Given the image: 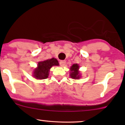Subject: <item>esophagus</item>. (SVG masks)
I'll return each instance as SVG.
<instances>
[{"instance_id":"obj_1","label":"esophagus","mask_w":125,"mask_h":125,"mask_svg":"<svg viewBox=\"0 0 125 125\" xmlns=\"http://www.w3.org/2000/svg\"><path fill=\"white\" fill-rule=\"evenodd\" d=\"M65 64H66V61L61 60L60 61V66H64Z\"/></svg>"}]
</instances>
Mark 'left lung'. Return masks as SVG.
Listing matches in <instances>:
<instances>
[{
    "label": "left lung",
    "mask_w": 125,
    "mask_h": 125,
    "mask_svg": "<svg viewBox=\"0 0 125 125\" xmlns=\"http://www.w3.org/2000/svg\"><path fill=\"white\" fill-rule=\"evenodd\" d=\"M78 69H79V66L77 64H73L71 68V78H73V79H78L80 78V75L79 74V71H78Z\"/></svg>",
    "instance_id": "left-lung-1"
}]
</instances>
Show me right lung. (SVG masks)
Masks as SVG:
<instances>
[{
	"instance_id": "obj_1",
	"label": "right lung",
	"mask_w": 125,
	"mask_h": 125,
	"mask_svg": "<svg viewBox=\"0 0 125 125\" xmlns=\"http://www.w3.org/2000/svg\"><path fill=\"white\" fill-rule=\"evenodd\" d=\"M59 65L58 61L54 58L39 62L37 65V68L33 72V76L39 80L47 78L49 76V69L51 67Z\"/></svg>"
}]
</instances>
